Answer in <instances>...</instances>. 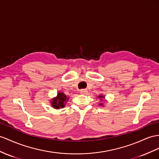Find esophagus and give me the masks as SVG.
Instances as JSON below:
<instances>
[{"label": "esophagus", "instance_id": "1", "mask_svg": "<svg viewBox=\"0 0 159 159\" xmlns=\"http://www.w3.org/2000/svg\"><path fill=\"white\" fill-rule=\"evenodd\" d=\"M87 92H88V91H87V89H81V90L80 91V94H83V95L87 94Z\"/></svg>", "mask_w": 159, "mask_h": 159}]
</instances>
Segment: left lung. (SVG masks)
I'll use <instances>...</instances> for the list:
<instances>
[{"mask_svg":"<svg viewBox=\"0 0 159 159\" xmlns=\"http://www.w3.org/2000/svg\"><path fill=\"white\" fill-rule=\"evenodd\" d=\"M98 98L100 99V101H101V103H100L99 105H101V106H104L103 105V101H105V95H99L98 97Z\"/></svg>","mask_w":159,"mask_h":159,"instance_id":"8db88e82","label":"left lung"}]
</instances>
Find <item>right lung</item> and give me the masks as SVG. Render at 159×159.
Segmentation results:
<instances>
[{
	"mask_svg": "<svg viewBox=\"0 0 159 159\" xmlns=\"http://www.w3.org/2000/svg\"><path fill=\"white\" fill-rule=\"evenodd\" d=\"M69 98L62 92H58L57 96L53 98L50 101L51 106L56 109H59L60 108H63L65 107L66 102L68 101Z\"/></svg>",
	"mask_w": 159,
	"mask_h": 159,
	"instance_id": "add662e5",
	"label": "right lung"
}]
</instances>
